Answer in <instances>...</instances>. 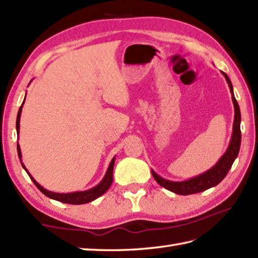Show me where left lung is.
I'll list each match as a JSON object with an SVG mask.
<instances>
[{
    "instance_id": "left-lung-1",
    "label": "left lung",
    "mask_w": 258,
    "mask_h": 258,
    "mask_svg": "<svg viewBox=\"0 0 258 258\" xmlns=\"http://www.w3.org/2000/svg\"><path fill=\"white\" fill-rule=\"evenodd\" d=\"M222 74L224 75V78H225L229 87V91H231L235 111L231 142H229L226 152L224 153L223 156L218 160L215 165L211 167L208 171L197 175V176L190 177L188 179L179 180V182L178 180H169L166 178H163L152 169L153 177L155 178L156 182L161 186H163L164 188L171 190L175 194L190 195L201 193L203 190H206L208 188L214 187V186H216L217 184H220L224 179V177L226 176V174L228 173L229 169H231L234 161L236 160V157L238 155L240 141H242V134H240V111L236 98L234 96L231 80H229L228 76L224 72H222Z\"/></svg>"
}]
</instances>
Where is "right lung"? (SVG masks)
Wrapping results in <instances>:
<instances>
[{
	"mask_svg": "<svg viewBox=\"0 0 258 258\" xmlns=\"http://www.w3.org/2000/svg\"><path fill=\"white\" fill-rule=\"evenodd\" d=\"M33 80H31L32 82ZM30 82V83H31ZM29 83V85H30ZM24 102H25V97L23 100V103H22V105L19 109V113H18V117H16V133H18V136L20 134V118H21V113H22V107L24 105ZM18 154H19V158H20V162L22 164V166L26 171V173L29 174L30 178L33 180V183L35 184L36 187L40 189L43 194L45 196H47L48 199H52V200H55L58 202H62L65 203V204H73V205H81V204H86V203H90L92 201H94L98 197L102 196L105 191L109 188V186H111L112 182H113V168H114V163H115V156L112 158L111 163H109V165L107 167V171L104 175V177L102 178V180L97 185H95L94 187H92L90 189H86V190H79V191H72V193H55V191H52V190H48L46 188L43 187L42 185L38 184L36 180L34 179V177L32 176V175L27 171V168L25 167V165L22 162V153H21V147L18 143Z\"/></svg>",
	"mask_w": 258,
	"mask_h": 258,
	"instance_id": "add662e5",
	"label": "right lung"
}]
</instances>
